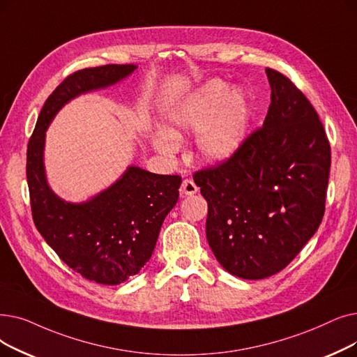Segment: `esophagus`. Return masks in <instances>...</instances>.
<instances>
[{
  "label": "esophagus",
  "instance_id": "1",
  "mask_svg": "<svg viewBox=\"0 0 357 357\" xmlns=\"http://www.w3.org/2000/svg\"><path fill=\"white\" fill-rule=\"evenodd\" d=\"M198 192V187L192 179H185L181 185V195L187 197V195H194Z\"/></svg>",
  "mask_w": 357,
  "mask_h": 357
}]
</instances>
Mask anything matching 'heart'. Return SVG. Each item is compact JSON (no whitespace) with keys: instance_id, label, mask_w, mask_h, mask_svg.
Returning a JSON list of instances; mask_svg holds the SVG:
<instances>
[{"instance_id":"1","label":"heart","mask_w":357,"mask_h":357,"mask_svg":"<svg viewBox=\"0 0 357 357\" xmlns=\"http://www.w3.org/2000/svg\"><path fill=\"white\" fill-rule=\"evenodd\" d=\"M251 122V102L223 80H208L170 109L163 131L153 135L154 149L172 156L187 134H198L195 150L206 163H225L242 149Z\"/></svg>"}]
</instances>
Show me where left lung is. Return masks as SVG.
Here are the masks:
<instances>
[{
	"label": "left lung",
	"mask_w": 357,
	"mask_h": 357,
	"mask_svg": "<svg viewBox=\"0 0 357 357\" xmlns=\"http://www.w3.org/2000/svg\"><path fill=\"white\" fill-rule=\"evenodd\" d=\"M266 73L271 103L262 128L230 160L194 175L208 204L211 251L245 280L282 271L315 235L331 166L314 106L287 77Z\"/></svg>",
	"instance_id": "left-lung-1"
}]
</instances>
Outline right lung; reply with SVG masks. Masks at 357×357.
Segmentation results:
<instances>
[{
    "label": "right lung",
    "mask_w": 357,
    "mask_h": 357,
    "mask_svg": "<svg viewBox=\"0 0 357 357\" xmlns=\"http://www.w3.org/2000/svg\"><path fill=\"white\" fill-rule=\"evenodd\" d=\"M137 68L111 64L67 77L45 102L27 146L26 174L39 234L70 268L107 286L123 283L146 266L165 217L178 203L182 179L131 165L103 191L71 203L55 194L46 176V130L68 102L112 87Z\"/></svg>",
    "instance_id": "1"
}]
</instances>
